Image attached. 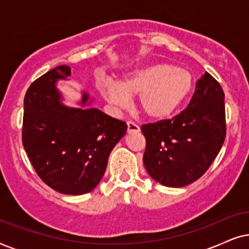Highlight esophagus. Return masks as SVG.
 Wrapping results in <instances>:
<instances>
[{
    "label": "esophagus",
    "instance_id": "esophagus-1",
    "mask_svg": "<svg viewBox=\"0 0 249 249\" xmlns=\"http://www.w3.org/2000/svg\"><path fill=\"white\" fill-rule=\"evenodd\" d=\"M140 131V127L133 122H127V132L128 133H137Z\"/></svg>",
    "mask_w": 249,
    "mask_h": 249
}]
</instances>
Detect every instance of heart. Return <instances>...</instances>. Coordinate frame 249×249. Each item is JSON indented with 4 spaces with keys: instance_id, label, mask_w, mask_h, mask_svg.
<instances>
[{
    "instance_id": "b5f03b06",
    "label": "heart",
    "mask_w": 249,
    "mask_h": 249,
    "mask_svg": "<svg viewBox=\"0 0 249 249\" xmlns=\"http://www.w3.org/2000/svg\"><path fill=\"white\" fill-rule=\"evenodd\" d=\"M194 77L187 69L157 62L127 72L122 81L104 79L99 85L101 94L116 108L125 107L131 97L138 96V105L148 118H167L190 94Z\"/></svg>"
}]
</instances>
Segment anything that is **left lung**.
Segmentation results:
<instances>
[{
	"label": "left lung",
	"mask_w": 249,
	"mask_h": 249,
	"mask_svg": "<svg viewBox=\"0 0 249 249\" xmlns=\"http://www.w3.org/2000/svg\"><path fill=\"white\" fill-rule=\"evenodd\" d=\"M223 99L221 85L206 71L181 114L142 125L147 141L143 164L156 182L181 188L208 170L225 139Z\"/></svg>",
	"instance_id": "obj_1"
}]
</instances>
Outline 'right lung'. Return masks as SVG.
<instances>
[{
  "label": "right lung",
  "mask_w": 249,
  "mask_h": 249,
  "mask_svg": "<svg viewBox=\"0 0 249 249\" xmlns=\"http://www.w3.org/2000/svg\"><path fill=\"white\" fill-rule=\"evenodd\" d=\"M68 66H58L29 86L24 100L22 144L42 181L65 195L88 194L104 177L109 155L127 125L90 107L83 92L79 108L62 104L57 89Z\"/></svg>",
  "instance_id": "right-lung-1"
}]
</instances>
